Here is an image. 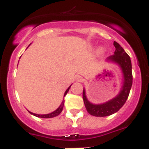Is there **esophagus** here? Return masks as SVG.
<instances>
[{
    "mask_svg": "<svg viewBox=\"0 0 149 149\" xmlns=\"http://www.w3.org/2000/svg\"><path fill=\"white\" fill-rule=\"evenodd\" d=\"M75 79H76V81H82V80H83V77H81V76L77 75V76H76Z\"/></svg>",
    "mask_w": 149,
    "mask_h": 149,
    "instance_id": "obj_1",
    "label": "esophagus"
}]
</instances>
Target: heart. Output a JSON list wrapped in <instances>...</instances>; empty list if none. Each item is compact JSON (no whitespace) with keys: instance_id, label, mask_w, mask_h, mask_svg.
I'll use <instances>...</instances> for the list:
<instances>
[{"instance_id":"obj_1","label":"heart","mask_w":149,"mask_h":149,"mask_svg":"<svg viewBox=\"0 0 149 149\" xmlns=\"http://www.w3.org/2000/svg\"><path fill=\"white\" fill-rule=\"evenodd\" d=\"M101 51H102V50H101Z\"/></svg>"}]
</instances>
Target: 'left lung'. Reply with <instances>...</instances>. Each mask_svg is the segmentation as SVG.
Segmentation results:
<instances>
[{
  "label": "left lung",
  "instance_id": "left-lung-1",
  "mask_svg": "<svg viewBox=\"0 0 149 149\" xmlns=\"http://www.w3.org/2000/svg\"><path fill=\"white\" fill-rule=\"evenodd\" d=\"M113 45L116 48L114 54L109 56L107 60L114 62L121 67L124 77L123 86L118 95L107 102L101 104H94L90 103L86 98L85 89H84L83 99L84 104L88 113L94 116H107L119 111L121 107L125 104L132 86L133 75L131 58L119 43L114 42Z\"/></svg>",
  "mask_w": 149,
  "mask_h": 149
}]
</instances>
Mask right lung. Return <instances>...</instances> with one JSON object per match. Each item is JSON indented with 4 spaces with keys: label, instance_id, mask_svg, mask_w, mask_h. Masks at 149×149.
<instances>
[{
    "label": "right lung",
    "instance_id": "1",
    "mask_svg": "<svg viewBox=\"0 0 149 149\" xmlns=\"http://www.w3.org/2000/svg\"><path fill=\"white\" fill-rule=\"evenodd\" d=\"M71 86H69V87L68 88V89H66V91H65V94H64V96L65 95L67 94V93L68 92V90H69V89H70ZM63 106H64V101H63V102H62V104H60V106L58 108L56 109L55 111L52 112V113H48V114H44V115H39V114H36V113H31V112H30V113L32 114V115L35 116L36 117H40V118H53V117H55V116H57L58 115H60V113L62 112V110H63Z\"/></svg>",
    "mask_w": 149,
    "mask_h": 149
}]
</instances>
